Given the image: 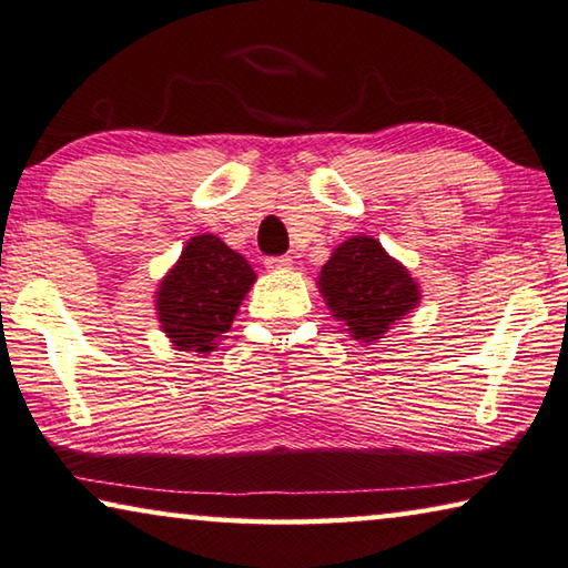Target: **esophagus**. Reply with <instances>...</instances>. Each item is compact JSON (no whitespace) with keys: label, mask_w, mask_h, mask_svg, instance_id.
<instances>
[{"label":"esophagus","mask_w":568,"mask_h":568,"mask_svg":"<svg viewBox=\"0 0 568 568\" xmlns=\"http://www.w3.org/2000/svg\"><path fill=\"white\" fill-rule=\"evenodd\" d=\"M266 268H272V272H284V268H292V256H266L264 258Z\"/></svg>","instance_id":"esophagus-1"}]
</instances>
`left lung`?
Returning <instances> with one entry per match:
<instances>
[{"label":"left lung","mask_w":568,"mask_h":568,"mask_svg":"<svg viewBox=\"0 0 568 568\" xmlns=\"http://www.w3.org/2000/svg\"><path fill=\"white\" fill-rule=\"evenodd\" d=\"M320 292L352 337L369 345L420 300V290L405 266L369 236H355L334 248L322 266Z\"/></svg>","instance_id":"left-lung-1"}]
</instances>
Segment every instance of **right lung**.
<instances>
[{
	"instance_id": "1",
	"label": "right lung",
	"mask_w": 568,
	"mask_h": 568,
	"mask_svg": "<svg viewBox=\"0 0 568 568\" xmlns=\"http://www.w3.org/2000/svg\"><path fill=\"white\" fill-rule=\"evenodd\" d=\"M254 268L216 236H193L158 290V317L175 349L211 352L229 332Z\"/></svg>"
}]
</instances>
